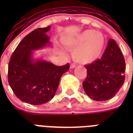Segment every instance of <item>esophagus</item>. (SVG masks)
Segmentation results:
<instances>
[{"instance_id": "34e87169", "label": "esophagus", "mask_w": 133, "mask_h": 133, "mask_svg": "<svg viewBox=\"0 0 133 133\" xmlns=\"http://www.w3.org/2000/svg\"><path fill=\"white\" fill-rule=\"evenodd\" d=\"M75 68H76V65L75 63H71L70 64V68L71 69H74Z\"/></svg>"}]
</instances>
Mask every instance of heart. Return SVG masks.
<instances>
[{"instance_id": "1", "label": "heart", "mask_w": 133, "mask_h": 133, "mask_svg": "<svg viewBox=\"0 0 133 133\" xmlns=\"http://www.w3.org/2000/svg\"><path fill=\"white\" fill-rule=\"evenodd\" d=\"M61 43L66 48L75 50L72 56L75 61L85 65L97 60L103 54L105 38L101 32L88 30L74 36H64Z\"/></svg>"}]
</instances>
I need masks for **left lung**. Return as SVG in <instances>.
<instances>
[{
  "mask_svg": "<svg viewBox=\"0 0 133 133\" xmlns=\"http://www.w3.org/2000/svg\"><path fill=\"white\" fill-rule=\"evenodd\" d=\"M87 77L83 82L85 92L95 101L111 99L125 80L126 63L122 51L114 39L110 38L101 59L85 65Z\"/></svg>",
  "mask_w": 133,
  "mask_h": 133,
  "instance_id": "left-lung-1",
  "label": "left lung"
}]
</instances>
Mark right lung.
Here are the masks:
<instances>
[{"instance_id":"add662e5","label":"right lung","mask_w":133,"mask_h":133,"mask_svg":"<svg viewBox=\"0 0 133 133\" xmlns=\"http://www.w3.org/2000/svg\"><path fill=\"white\" fill-rule=\"evenodd\" d=\"M50 26L38 28L25 36L11 55L8 82L16 97L25 103L41 105L55 95L61 77L70 65L56 66L43 58H34V51L51 47L46 33Z\"/></svg>"}]
</instances>
